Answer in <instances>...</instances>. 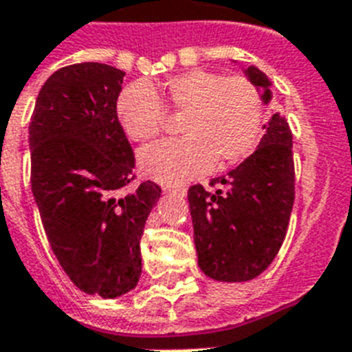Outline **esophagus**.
Returning <instances> with one entry per match:
<instances>
[{
	"mask_svg": "<svg viewBox=\"0 0 352 352\" xmlns=\"http://www.w3.org/2000/svg\"><path fill=\"white\" fill-rule=\"evenodd\" d=\"M166 191L168 193H173V195H179V197L186 195V188H182V186H177V188H173V186H168Z\"/></svg>",
	"mask_w": 352,
	"mask_h": 352,
	"instance_id": "obj_1",
	"label": "esophagus"
}]
</instances>
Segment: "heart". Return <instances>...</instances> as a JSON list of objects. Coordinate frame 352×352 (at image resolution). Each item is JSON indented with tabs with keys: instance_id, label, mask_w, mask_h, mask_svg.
<instances>
[{
	"instance_id": "b5f03b06",
	"label": "heart",
	"mask_w": 352,
	"mask_h": 352,
	"mask_svg": "<svg viewBox=\"0 0 352 352\" xmlns=\"http://www.w3.org/2000/svg\"><path fill=\"white\" fill-rule=\"evenodd\" d=\"M161 97L182 116L181 139L144 146L137 162L144 175L179 184L210 168L226 170L250 155L258 141L262 101L245 77L193 68L168 77ZM117 117L131 141H146L164 126L166 111L148 82H131L117 97Z\"/></svg>"
}]
</instances>
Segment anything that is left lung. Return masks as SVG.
Masks as SVG:
<instances>
[{
    "mask_svg": "<svg viewBox=\"0 0 352 352\" xmlns=\"http://www.w3.org/2000/svg\"><path fill=\"white\" fill-rule=\"evenodd\" d=\"M264 104L273 82L256 67L244 70ZM256 150L226 175L188 190L199 267L219 282H248L264 273L285 239L295 202L293 135L284 113H273Z\"/></svg>",
    "mask_w": 352,
    "mask_h": 352,
    "instance_id": "8db88e82",
    "label": "left lung"
}]
</instances>
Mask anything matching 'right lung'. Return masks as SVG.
<instances>
[{
  "label": "right lung",
  "instance_id": "right-lung-1",
  "mask_svg": "<svg viewBox=\"0 0 352 352\" xmlns=\"http://www.w3.org/2000/svg\"><path fill=\"white\" fill-rule=\"evenodd\" d=\"M124 72L77 63L37 94L28 146L32 193L54 255L88 295L117 298L141 276V236L161 199L155 182L126 193L135 166L117 119Z\"/></svg>",
  "mask_w": 352,
  "mask_h": 352
}]
</instances>
